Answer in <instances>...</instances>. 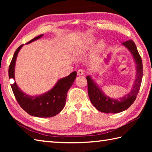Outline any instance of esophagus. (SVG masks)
I'll return each mask as SVG.
<instances>
[{"label": "esophagus", "instance_id": "1", "mask_svg": "<svg viewBox=\"0 0 152 152\" xmlns=\"http://www.w3.org/2000/svg\"><path fill=\"white\" fill-rule=\"evenodd\" d=\"M77 74H78V75L80 76V75H83V74H84V70H82V69H80L78 70V72H77Z\"/></svg>", "mask_w": 152, "mask_h": 152}]
</instances>
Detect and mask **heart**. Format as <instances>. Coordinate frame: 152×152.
I'll list each match as a JSON object with an SVG mask.
<instances>
[{
    "label": "heart",
    "instance_id": "obj_1",
    "mask_svg": "<svg viewBox=\"0 0 152 152\" xmlns=\"http://www.w3.org/2000/svg\"><path fill=\"white\" fill-rule=\"evenodd\" d=\"M96 42V38L93 35L85 37L81 42L80 46V51L85 53L91 49V59L93 61L98 59L106 48V43L104 40H101Z\"/></svg>",
    "mask_w": 152,
    "mask_h": 152
}]
</instances>
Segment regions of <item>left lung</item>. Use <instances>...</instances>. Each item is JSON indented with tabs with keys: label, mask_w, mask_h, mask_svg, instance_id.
Here are the masks:
<instances>
[{
	"label": "left lung",
	"mask_w": 152,
	"mask_h": 152,
	"mask_svg": "<svg viewBox=\"0 0 152 152\" xmlns=\"http://www.w3.org/2000/svg\"><path fill=\"white\" fill-rule=\"evenodd\" d=\"M121 44L131 53L134 59L135 70H136V77L129 93H127L121 98H111L102 91L94 80L92 78L91 76L86 77L90 101L93 105L101 112L116 114L127 110L135 101L140 88L143 76V66L142 59L138 52L137 48L133 40H128ZM110 57L111 53H109L107 58L104 59V62L108 63Z\"/></svg>",
	"instance_id": "left-lung-1"
}]
</instances>
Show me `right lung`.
<instances>
[{
    "label": "right lung",
    "instance_id": "add662e5",
    "mask_svg": "<svg viewBox=\"0 0 152 152\" xmlns=\"http://www.w3.org/2000/svg\"><path fill=\"white\" fill-rule=\"evenodd\" d=\"M44 34L35 37L27 44L40 39ZM24 44L21 45L14 54L8 69L9 78L15 80V66L19 50ZM76 78V72L74 71L69 76L59 79L53 88L39 95L31 96L22 91L15 82L11 84L13 93L19 104L28 114L38 118H51L62 110L65 106L67 92Z\"/></svg>",
    "mask_w": 152,
    "mask_h": 152
}]
</instances>
